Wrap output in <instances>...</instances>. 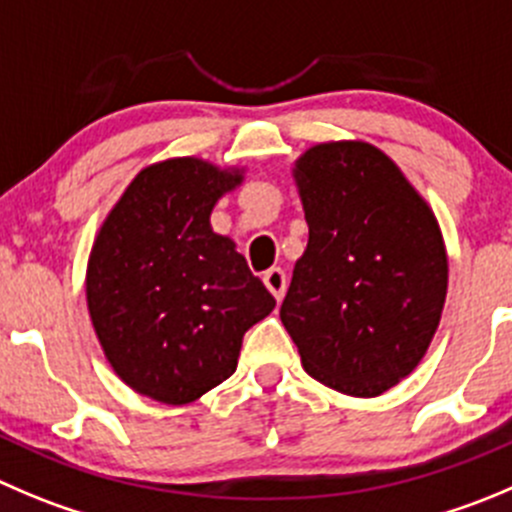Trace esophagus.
<instances>
[{"label": "esophagus", "instance_id": "34e87169", "mask_svg": "<svg viewBox=\"0 0 512 512\" xmlns=\"http://www.w3.org/2000/svg\"><path fill=\"white\" fill-rule=\"evenodd\" d=\"M264 284L271 294L276 296V301L284 299V291H286V274L281 269H269L264 274Z\"/></svg>", "mask_w": 512, "mask_h": 512}]
</instances>
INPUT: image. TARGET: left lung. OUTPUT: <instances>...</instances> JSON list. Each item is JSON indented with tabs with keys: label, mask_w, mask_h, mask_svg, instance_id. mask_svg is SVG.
<instances>
[{
	"label": "left lung",
	"mask_w": 512,
	"mask_h": 512,
	"mask_svg": "<svg viewBox=\"0 0 512 512\" xmlns=\"http://www.w3.org/2000/svg\"><path fill=\"white\" fill-rule=\"evenodd\" d=\"M309 243L281 321L316 382L377 397L425 357L447 294L427 203L367 143H324L296 163Z\"/></svg>",
	"instance_id": "obj_1"
}]
</instances>
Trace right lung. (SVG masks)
I'll return each mask as SVG.
<instances>
[{"label":"right lung","instance_id":"obj_1","mask_svg":"<svg viewBox=\"0 0 512 512\" xmlns=\"http://www.w3.org/2000/svg\"><path fill=\"white\" fill-rule=\"evenodd\" d=\"M238 175L196 158L140 170L87 264L92 326L125 384L186 405L236 372L243 334L276 299L211 228Z\"/></svg>","mask_w":512,"mask_h":512}]
</instances>
